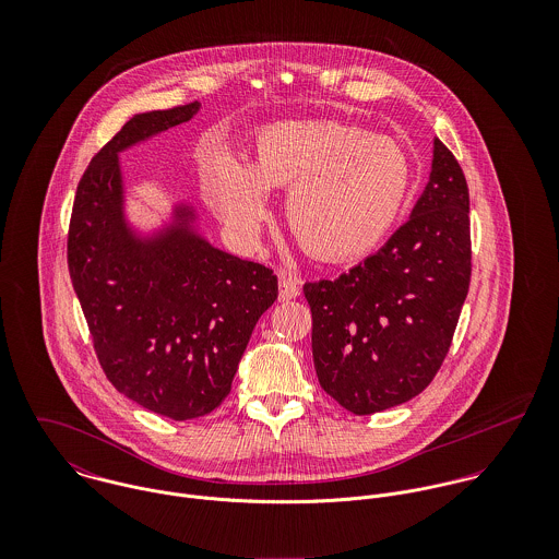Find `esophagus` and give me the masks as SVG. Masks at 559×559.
Returning a JSON list of instances; mask_svg holds the SVG:
<instances>
[{"label": "esophagus", "mask_w": 559, "mask_h": 559, "mask_svg": "<svg viewBox=\"0 0 559 559\" xmlns=\"http://www.w3.org/2000/svg\"><path fill=\"white\" fill-rule=\"evenodd\" d=\"M301 293V280L293 273L282 271L280 273V301H290L297 299Z\"/></svg>", "instance_id": "34e87169"}]
</instances>
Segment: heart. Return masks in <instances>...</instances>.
<instances>
[{
    "label": "heart",
    "instance_id": "b5f03b06",
    "mask_svg": "<svg viewBox=\"0 0 559 559\" xmlns=\"http://www.w3.org/2000/svg\"><path fill=\"white\" fill-rule=\"evenodd\" d=\"M413 182L408 155L390 138L335 120H280L251 140L247 163L217 155L202 167L209 209L240 239L253 240L269 189H288L284 213L314 258L346 262L390 235Z\"/></svg>",
    "mask_w": 559,
    "mask_h": 559
}]
</instances>
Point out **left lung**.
<instances>
[{
	"instance_id": "obj_1",
	"label": "left lung",
	"mask_w": 559,
	"mask_h": 559,
	"mask_svg": "<svg viewBox=\"0 0 559 559\" xmlns=\"http://www.w3.org/2000/svg\"><path fill=\"white\" fill-rule=\"evenodd\" d=\"M469 280V189L435 140L408 222L348 273L304 286L320 388L355 415L421 394L450 350Z\"/></svg>"
}]
</instances>
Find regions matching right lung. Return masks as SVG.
<instances>
[{"mask_svg":"<svg viewBox=\"0 0 559 559\" xmlns=\"http://www.w3.org/2000/svg\"><path fill=\"white\" fill-rule=\"evenodd\" d=\"M200 103L133 116L85 167L69 228V273L109 383L176 419L215 411L230 394L258 319L277 299V277L213 247L193 209L140 237L124 217L118 153L191 120Z\"/></svg>","mask_w":559,"mask_h":559,"instance_id":"add662e5","label":"right lung"}]
</instances>
